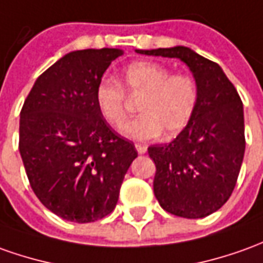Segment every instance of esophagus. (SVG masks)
Masks as SVG:
<instances>
[{
  "label": "esophagus",
  "instance_id": "esophagus-1",
  "mask_svg": "<svg viewBox=\"0 0 263 263\" xmlns=\"http://www.w3.org/2000/svg\"><path fill=\"white\" fill-rule=\"evenodd\" d=\"M136 150H137L140 155H144V153L147 152V146H144V144H139V143H137V144H136Z\"/></svg>",
  "mask_w": 263,
  "mask_h": 263
}]
</instances>
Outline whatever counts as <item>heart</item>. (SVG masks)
I'll use <instances>...</instances> for the list:
<instances>
[{
    "label": "heart",
    "mask_w": 263,
    "mask_h": 263,
    "mask_svg": "<svg viewBox=\"0 0 263 263\" xmlns=\"http://www.w3.org/2000/svg\"><path fill=\"white\" fill-rule=\"evenodd\" d=\"M117 81L104 79L96 87V106L113 127L126 120V91L142 96L140 116L123 127L133 140H150L162 135L172 139L180 135L196 113L199 86L189 74H172L167 67L153 61L128 64Z\"/></svg>",
    "instance_id": "obj_1"
}]
</instances>
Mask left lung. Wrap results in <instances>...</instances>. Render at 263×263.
Returning a JSON list of instances; mask_svg holds the SVG:
<instances>
[{
  "label": "left lung",
  "mask_w": 263,
  "mask_h": 263,
  "mask_svg": "<svg viewBox=\"0 0 263 263\" xmlns=\"http://www.w3.org/2000/svg\"><path fill=\"white\" fill-rule=\"evenodd\" d=\"M183 61L199 86L196 113L180 135L150 146L153 190L166 212L186 219L209 216L231 197L245 155L243 104L219 64L183 45L136 50Z\"/></svg>",
  "instance_id": "1"
}]
</instances>
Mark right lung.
<instances>
[{
	"label": "right lung",
	"instance_id": "1",
	"mask_svg": "<svg viewBox=\"0 0 263 263\" xmlns=\"http://www.w3.org/2000/svg\"><path fill=\"white\" fill-rule=\"evenodd\" d=\"M119 48L66 54L41 74L20 114V155L40 202L60 218L88 223L111 213L137 157L96 106V87Z\"/></svg>",
	"mask_w": 263,
	"mask_h": 263
}]
</instances>
